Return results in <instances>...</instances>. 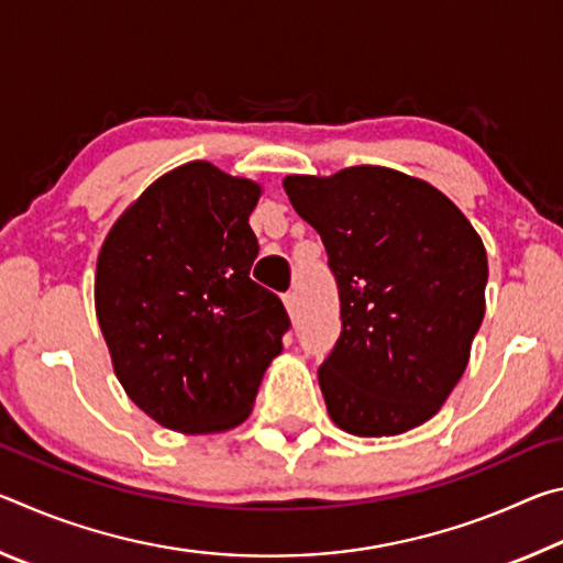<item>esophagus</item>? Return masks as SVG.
Instances as JSON below:
<instances>
[{"mask_svg":"<svg viewBox=\"0 0 563 563\" xmlns=\"http://www.w3.org/2000/svg\"><path fill=\"white\" fill-rule=\"evenodd\" d=\"M283 302H285V310H288V316L295 318V312H298V292H295V290L285 292Z\"/></svg>","mask_w":563,"mask_h":563,"instance_id":"esophagus-1","label":"esophagus"}]
</instances>
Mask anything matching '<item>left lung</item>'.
Segmentation results:
<instances>
[{"label": "left lung", "mask_w": 563, "mask_h": 563, "mask_svg": "<svg viewBox=\"0 0 563 563\" xmlns=\"http://www.w3.org/2000/svg\"><path fill=\"white\" fill-rule=\"evenodd\" d=\"M322 238L342 332L318 369L330 419L395 437L440 412L484 320L489 265L479 233L442 190L385 166L285 176Z\"/></svg>", "instance_id": "8db88e82"}]
</instances>
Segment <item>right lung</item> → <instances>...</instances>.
Returning <instances> with one entry per match:
<instances>
[{"mask_svg":"<svg viewBox=\"0 0 563 563\" xmlns=\"http://www.w3.org/2000/svg\"><path fill=\"white\" fill-rule=\"evenodd\" d=\"M263 186L208 161L156 178L101 245L93 302L131 402L180 434L245 422L290 320L251 280Z\"/></svg>","mask_w":563,"mask_h":563,"instance_id":"add662e5","label":"right lung"}]
</instances>
